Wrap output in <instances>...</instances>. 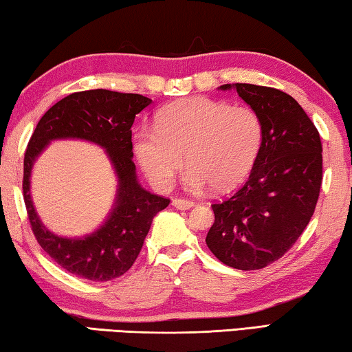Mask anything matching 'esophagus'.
I'll return each instance as SVG.
<instances>
[{
    "label": "esophagus",
    "instance_id": "esophagus-1",
    "mask_svg": "<svg viewBox=\"0 0 352 352\" xmlns=\"http://www.w3.org/2000/svg\"><path fill=\"white\" fill-rule=\"evenodd\" d=\"M173 207H176V209H181V210H186V209H190V207L193 206L192 201L188 199H182V198H175L171 201Z\"/></svg>",
    "mask_w": 352,
    "mask_h": 352
}]
</instances>
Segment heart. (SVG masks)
Masks as SVG:
<instances>
[{
	"mask_svg": "<svg viewBox=\"0 0 352 352\" xmlns=\"http://www.w3.org/2000/svg\"><path fill=\"white\" fill-rule=\"evenodd\" d=\"M262 143L263 123L254 109L193 96L160 109L155 129H138L134 154L155 188L171 186L186 157L187 188L228 192L250 175Z\"/></svg>",
	"mask_w": 352,
	"mask_h": 352,
	"instance_id": "heart-1",
	"label": "heart"
}]
</instances>
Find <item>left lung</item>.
I'll return each mask as SVG.
<instances>
[{"label": "left lung", "mask_w": 352, "mask_h": 352, "mask_svg": "<svg viewBox=\"0 0 352 352\" xmlns=\"http://www.w3.org/2000/svg\"><path fill=\"white\" fill-rule=\"evenodd\" d=\"M261 115L263 143L239 192L212 204L206 243L218 261L261 270L285 254L312 218L322 181L318 131L295 98L254 84H224Z\"/></svg>", "instance_id": "left-lung-1"}]
</instances>
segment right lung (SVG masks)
<instances>
[{
	"label": "right lung",
	"instance_id": "add662e5",
	"mask_svg": "<svg viewBox=\"0 0 352 352\" xmlns=\"http://www.w3.org/2000/svg\"><path fill=\"white\" fill-rule=\"evenodd\" d=\"M149 104V98L137 94L104 89L76 91L48 109L32 132L23 171L28 217L38 245L68 273L95 282L120 278L135 262L155 214L170 204L168 198L149 193L138 184L132 162V123ZM60 138H79L104 147L119 181L108 220L79 239L59 238L46 230L30 198L32 165L46 144Z\"/></svg>",
	"mask_w": 352,
	"mask_h": 352
}]
</instances>
